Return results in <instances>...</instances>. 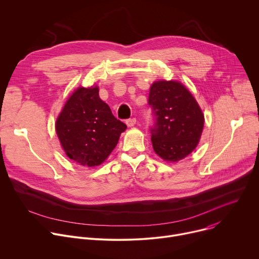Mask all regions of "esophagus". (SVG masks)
Listing matches in <instances>:
<instances>
[{"label":"esophagus","instance_id":"esophagus-1","mask_svg":"<svg viewBox=\"0 0 259 259\" xmlns=\"http://www.w3.org/2000/svg\"><path fill=\"white\" fill-rule=\"evenodd\" d=\"M136 118H128V119H126V125L127 126H134L135 124H136Z\"/></svg>","mask_w":259,"mask_h":259}]
</instances>
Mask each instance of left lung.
<instances>
[{"mask_svg": "<svg viewBox=\"0 0 259 259\" xmlns=\"http://www.w3.org/2000/svg\"><path fill=\"white\" fill-rule=\"evenodd\" d=\"M148 106L153 124L149 131L157 155L166 161H178L197 145L204 127V115L192 95L176 81L154 82Z\"/></svg>", "mask_w": 259, "mask_h": 259, "instance_id": "obj_1", "label": "left lung"}]
</instances>
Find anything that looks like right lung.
<instances>
[{"mask_svg":"<svg viewBox=\"0 0 259 259\" xmlns=\"http://www.w3.org/2000/svg\"><path fill=\"white\" fill-rule=\"evenodd\" d=\"M56 134L72 160L81 165L101 164L116 147L126 125L99 96V89L79 88L56 120Z\"/></svg>","mask_w":259,"mask_h":259,"instance_id":"obj_1","label":"right lung"}]
</instances>
